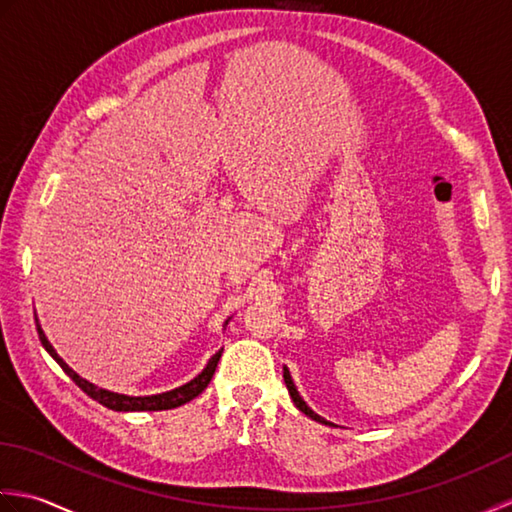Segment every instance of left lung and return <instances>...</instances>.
Listing matches in <instances>:
<instances>
[{
	"instance_id": "8db88e82",
	"label": "left lung",
	"mask_w": 512,
	"mask_h": 512,
	"mask_svg": "<svg viewBox=\"0 0 512 512\" xmlns=\"http://www.w3.org/2000/svg\"><path fill=\"white\" fill-rule=\"evenodd\" d=\"M283 378H285V384H287V391H289V395H291V400H294V404L298 406V411H302L307 417H311V420H316V422H320V424H329V426H331V422H327L325 417H320L316 411H311L309 404L300 398V393H298V389H296L294 380H291V373H289L287 367H283Z\"/></svg>"
}]
</instances>
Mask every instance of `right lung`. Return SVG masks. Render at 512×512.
Returning <instances> with one entry per match:
<instances>
[{
    "mask_svg": "<svg viewBox=\"0 0 512 512\" xmlns=\"http://www.w3.org/2000/svg\"><path fill=\"white\" fill-rule=\"evenodd\" d=\"M35 322H37V333H39L41 344H44V349L50 353V358L55 360L61 369H64L68 378L75 382L83 393H88L92 400H97L99 404L106 406V409L121 411V413H128V411H168V409H176V406L194 400L196 395H201L207 389V384H210L212 375L216 371V364H218V360H221V353H223V349H218L214 356L210 358V362L205 364V369L198 373L194 380L185 382V384H181V387H176L172 391L156 393V395H125V393H114V391H108V389H101V387H97V384H92L90 380L81 378V375L75 369L68 367L66 360L55 351V347H52L50 340L46 338L44 329H41V325H39L37 314H35ZM227 322H229V318L225 320L223 327H227Z\"/></svg>",
    "mask_w": 512,
    "mask_h": 512,
    "instance_id": "right-lung-1",
    "label": "right lung"
}]
</instances>
